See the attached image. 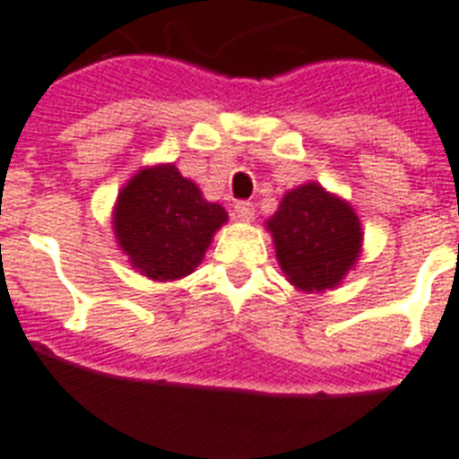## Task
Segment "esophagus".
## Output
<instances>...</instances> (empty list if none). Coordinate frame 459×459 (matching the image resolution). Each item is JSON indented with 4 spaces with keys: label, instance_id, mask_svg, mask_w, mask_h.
I'll return each mask as SVG.
<instances>
[{
    "label": "esophagus",
    "instance_id": "obj_1",
    "mask_svg": "<svg viewBox=\"0 0 459 459\" xmlns=\"http://www.w3.org/2000/svg\"><path fill=\"white\" fill-rule=\"evenodd\" d=\"M236 217L240 219V221H249V219H255V204L249 203V200H238Z\"/></svg>",
    "mask_w": 459,
    "mask_h": 459
}]
</instances>
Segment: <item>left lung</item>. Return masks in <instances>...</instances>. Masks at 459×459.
Returning <instances> with one entry per match:
<instances>
[{"label":"left lung","instance_id":"left-lung-1","mask_svg":"<svg viewBox=\"0 0 459 459\" xmlns=\"http://www.w3.org/2000/svg\"><path fill=\"white\" fill-rule=\"evenodd\" d=\"M281 268L304 292H323L339 285L360 252L359 217L339 197L307 184L282 197L268 219Z\"/></svg>","mask_w":459,"mask_h":459}]
</instances>
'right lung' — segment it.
<instances>
[{"instance_id": "right-lung-1", "label": "right lung", "mask_w": 459, "mask_h": 459, "mask_svg": "<svg viewBox=\"0 0 459 459\" xmlns=\"http://www.w3.org/2000/svg\"><path fill=\"white\" fill-rule=\"evenodd\" d=\"M226 221L221 204L207 203L174 165L141 169L122 188L115 207V236L129 262L152 281L193 273Z\"/></svg>"}]
</instances>
